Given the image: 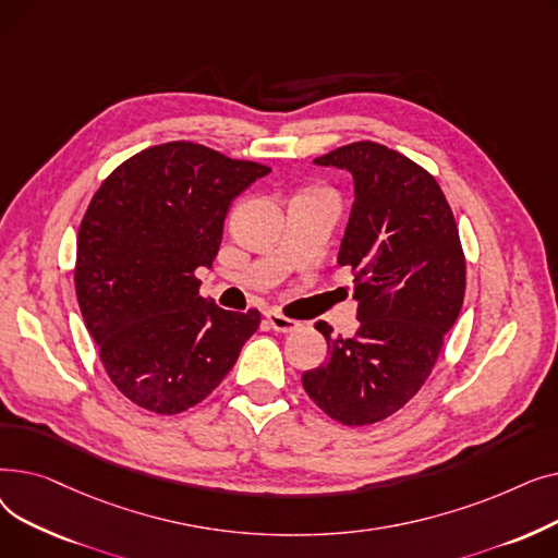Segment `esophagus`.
<instances>
[{
    "instance_id": "esophagus-1",
    "label": "esophagus",
    "mask_w": 558,
    "mask_h": 558,
    "mask_svg": "<svg viewBox=\"0 0 558 558\" xmlns=\"http://www.w3.org/2000/svg\"><path fill=\"white\" fill-rule=\"evenodd\" d=\"M267 320H269V326H271L276 332H294V330H299V328H301L299 320L289 318V316H284V314L276 312V310L267 312Z\"/></svg>"
}]
</instances>
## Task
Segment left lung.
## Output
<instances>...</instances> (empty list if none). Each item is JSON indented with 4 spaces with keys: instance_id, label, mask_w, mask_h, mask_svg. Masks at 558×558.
I'll return each instance as SVG.
<instances>
[{
    "instance_id": "1",
    "label": "left lung",
    "mask_w": 558,
    "mask_h": 558,
    "mask_svg": "<svg viewBox=\"0 0 558 558\" xmlns=\"http://www.w3.org/2000/svg\"><path fill=\"white\" fill-rule=\"evenodd\" d=\"M353 173L337 262L355 274V337L328 341V360L303 373L316 407L357 427L385 421L429 377L463 305L465 259L454 215L436 179L377 142H353L314 160Z\"/></svg>"
}]
</instances>
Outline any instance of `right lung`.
Wrapping results in <instances>:
<instances>
[{"label":"right lung","instance_id":"obj_1","mask_svg":"<svg viewBox=\"0 0 558 558\" xmlns=\"http://www.w3.org/2000/svg\"><path fill=\"white\" fill-rule=\"evenodd\" d=\"M271 169L194 142L117 167L83 215L74 287L99 360L131 402L173 416L208 398L259 326L198 296L234 196Z\"/></svg>","mask_w":558,"mask_h":558}]
</instances>
